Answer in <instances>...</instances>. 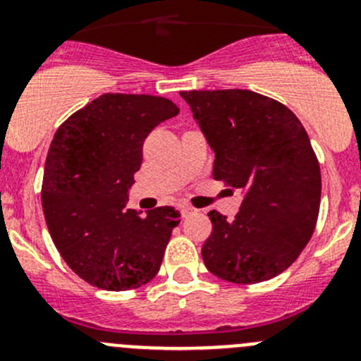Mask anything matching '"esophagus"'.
Instances as JSON below:
<instances>
[{
	"label": "esophagus",
	"instance_id": "esophagus-1",
	"mask_svg": "<svg viewBox=\"0 0 361 361\" xmlns=\"http://www.w3.org/2000/svg\"><path fill=\"white\" fill-rule=\"evenodd\" d=\"M194 207H190V206H183L181 207V214H183V216H188V214H192L194 213Z\"/></svg>",
	"mask_w": 361,
	"mask_h": 361
}]
</instances>
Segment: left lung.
<instances>
[{
	"instance_id": "1",
	"label": "left lung",
	"mask_w": 361,
	"mask_h": 361,
	"mask_svg": "<svg viewBox=\"0 0 361 361\" xmlns=\"http://www.w3.org/2000/svg\"><path fill=\"white\" fill-rule=\"evenodd\" d=\"M180 96L213 148L214 180L245 192L234 220L207 213V271L235 285L272 279L297 260L318 221L322 173L304 126L285 104L251 90Z\"/></svg>"
}]
</instances>
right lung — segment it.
<instances>
[{"instance_id": "right-lung-1", "label": "right lung", "mask_w": 361, "mask_h": 361, "mask_svg": "<svg viewBox=\"0 0 361 361\" xmlns=\"http://www.w3.org/2000/svg\"><path fill=\"white\" fill-rule=\"evenodd\" d=\"M180 108L150 94H103L61 123L50 143L42 206L61 257L83 281L108 292L157 276L180 211L126 209L143 143Z\"/></svg>"}]
</instances>
